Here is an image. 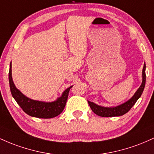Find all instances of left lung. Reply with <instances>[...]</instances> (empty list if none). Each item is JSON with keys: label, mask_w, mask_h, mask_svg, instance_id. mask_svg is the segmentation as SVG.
Listing matches in <instances>:
<instances>
[{"label": "left lung", "mask_w": 154, "mask_h": 154, "mask_svg": "<svg viewBox=\"0 0 154 154\" xmlns=\"http://www.w3.org/2000/svg\"><path fill=\"white\" fill-rule=\"evenodd\" d=\"M142 77L143 80L140 86L138 88L134 95L127 102L124 103L123 104L119 105L116 107H104L97 105L92 102L88 101V103H89L91 110L95 114L102 117L120 116H123L125 113H127L132 108L133 105L135 104L137 100L140 97L141 94H143V91L144 90L145 85H146V64H144V66L143 68Z\"/></svg>", "instance_id": "8db88e82"}]
</instances>
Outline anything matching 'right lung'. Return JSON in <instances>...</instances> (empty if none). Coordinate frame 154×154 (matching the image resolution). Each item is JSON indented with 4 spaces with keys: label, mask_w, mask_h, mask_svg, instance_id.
<instances>
[{
    "label": "right lung",
    "mask_w": 154,
    "mask_h": 154,
    "mask_svg": "<svg viewBox=\"0 0 154 154\" xmlns=\"http://www.w3.org/2000/svg\"><path fill=\"white\" fill-rule=\"evenodd\" d=\"M10 90L12 97L27 115L40 119H51L57 116L63 112L66 104L70 89L72 86L65 89L61 97L53 102H43L32 100L26 97L14 85L11 75V63L8 72Z\"/></svg>",
    "instance_id": "right-lung-1"
}]
</instances>
